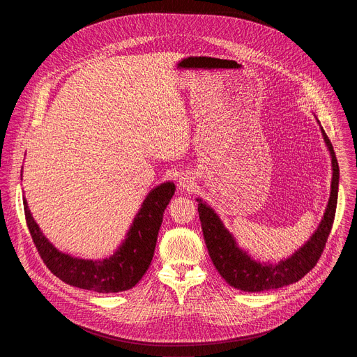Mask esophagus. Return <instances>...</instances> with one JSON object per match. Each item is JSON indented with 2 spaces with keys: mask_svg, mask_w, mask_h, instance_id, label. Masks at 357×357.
Instances as JSON below:
<instances>
[{
  "mask_svg": "<svg viewBox=\"0 0 357 357\" xmlns=\"http://www.w3.org/2000/svg\"><path fill=\"white\" fill-rule=\"evenodd\" d=\"M178 185H179L181 190L190 191L192 188V185H194V178L190 174H181L179 178H178Z\"/></svg>",
  "mask_w": 357,
  "mask_h": 357,
  "instance_id": "34e87169",
  "label": "esophagus"
}]
</instances>
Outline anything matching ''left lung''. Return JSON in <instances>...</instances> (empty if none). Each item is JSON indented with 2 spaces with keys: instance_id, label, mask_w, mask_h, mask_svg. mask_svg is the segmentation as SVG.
<instances>
[{
  "instance_id": "8db88e82",
  "label": "left lung",
  "mask_w": 357,
  "mask_h": 357,
  "mask_svg": "<svg viewBox=\"0 0 357 357\" xmlns=\"http://www.w3.org/2000/svg\"><path fill=\"white\" fill-rule=\"evenodd\" d=\"M317 123L320 124L318 119ZM320 128L331 158L330 198L324 215L315 231L301 248L296 249L287 259H280L279 261L272 264L269 260L261 261L260 259L253 257L246 249L238 246L236 237L224 226V222L211 205L207 201H202L199 197L195 198V201H198L201 227L210 257L218 273L226 279V282L230 287L245 292H260L282 288L285 285L298 282L317 265L331 231L340 178L339 163H337L333 146L321 124Z\"/></svg>"
}]
</instances>
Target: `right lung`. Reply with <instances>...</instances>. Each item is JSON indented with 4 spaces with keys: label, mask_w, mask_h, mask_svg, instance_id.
I'll list each match as a JSON object with an SVG mask.
<instances>
[{
    "label": "right lung",
    "mask_w": 357,
    "mask_h": 357,
    "mask_svg": "<svg viewBox=\"0 0 357 357\" xmlns=\"http://www.w3.org/2000/svg\"><path fill=\"white\" fill-rule=\"evenodd\" d=\"M23 176V171H22ZM175 194V183L166 181L150 190L130 224L124 240L105 259H82L61 252L43 234L23 197L26 221L46 266L65 284L100 294L131 289L139 284L152 261L163 213Z\"/></svg>",
    "instance_id": "1"
}]
</instances>
